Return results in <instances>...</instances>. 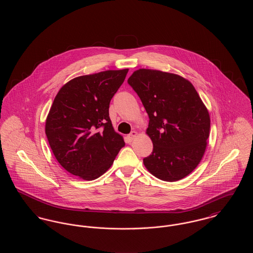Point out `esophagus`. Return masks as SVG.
<instances>
[{"label":"esophagus","instance_id":"esophagus-1","mask_svg":"<svg viewBox=\"0 0 253 253\" xmlns=\"http://www.w3.org/2000/svg\"><path fill=\"white\" fill-rule=\"evenodd\" d=\"M136 136H137V132H135V131H132V132L128 135V137H129L130 140H133Z\"/></svg>","mask_w":253,"mask_h":253}]
</instances>
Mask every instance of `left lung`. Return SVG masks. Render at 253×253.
<instances>
[{
	"label": "left lung",
	"mask_w": 253,
	"mask_h": 253,
	"mask_svg": "<svg viewBox=\"0 0 253 253\" xmlns=\"http://www.w3.org/2000/svg\"><path fill=\"white\" fill-rule=\"evenodd\" d=\"M149 116L146 133L154 149L146 169L158 179L180 180L198 166L210 135L211 118L187 79L173 73L141 68L128 79Z\"/></svg>",
	"instance_id": "8db88e82"
}]
</instances>
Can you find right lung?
Segmentation results:
<instances>
[{
	"mask_svg": "<svg viewBox=\"0 0 253 253\" xmlns=\"http://www.w3.org/2000/svg\"><path fill=\"white\" fill-rule=\"evenodd\" d=\"M128 71L77 77L60 88L49 110L45 133L50 148L61 167L81 179L101 176L125 145L109 118V105Z\"/></svg>",
	"mask_w": 253,
	"mask_h": 253,
	"instance_id": "right-lung-1",
	"label": "right lung"
}]
</instances>
